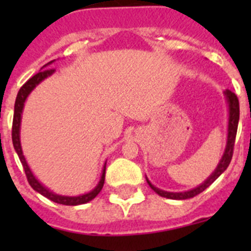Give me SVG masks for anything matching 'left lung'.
Segmentation results:
<instances>
[{
  "label": "left lung",
  "instance_id": "1",
  "mask_svg": "<svg viewBox=\"0 0 251 251\" xmlns=\"http://www.w3.org/2000/svg\"><path fill=\"white\" fill-rule=\"evenodd\" d=\"M225 95V99L227 101V109H229V122H227V139H226V146L225 151H224V154L221 157L220 162L217 167L215 168V171L212 172L207 178L201 183L200 186L192 188V190H188L185 192H168L163 191L161 188H157L156 186L151 183L150 179L146 177L147 179V183L150 185V187L152 188L153 191L156 192L157 195L162 197H166V199H171V200H186V199H191L195 197L196 195L201 194L202 191H205L208 186L214 182L217 177L220 176L221 174L225 172V170L227 168V166L230 165V161L232 158V151H234V145H235V137H236V130H238V124H239V115H240V109H239V100L238 97L231 92V90L226 89L224 92Z\"/></svg>",
  "mask_w": 251,
  "mask_h": 251
}]
</instances>
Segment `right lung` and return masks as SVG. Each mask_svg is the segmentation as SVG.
<instances>
[{
  "label": "right lung",
  "instance_id": "obj_1",
  "mask_svg": "<svg viewBox=\"0 0 251 251\" xmlns=\"http://www.w3.org/2000/svg\"><path fill=\"white\" fill-rule=\"evenodd\" d=\"M55 60L48 63L46 65H44L41 68V72L37 73L36 75L28 79L24 85L21 86V89L19 90L16 97V101H15V113H13V122H12V143L13 148L16 151L17 156H19L20 161H21L22 166H24V170H25L26 177H27V181L30 183V186L34 188L35 191L41 194L43 196H45L49 200L54 201L56 203H61V205H68V206H76V205H83V203L89 202L94 199L99 192L101 191L104 185V179H105V165L106 162L104 163L103 170H101V176L99 179L98 185L95 186L90 192H86V194L79 195V196H63V195H57L55 192L50 191L48 187L40 182L39 179L35 177V175L32 174L31 168L28 167L27 162H26L25 156H24V152H22L21 147V139H20V128H21V118H22V110H24V106H25V101L27 99V97L30 95V93L39 85L43 80H45L46 77L51 76L54 74V69H48L49 65L54 63Z\"/></svg>",
  "mask_w": 251,
  "mask_h": 251
}]
</instances>
